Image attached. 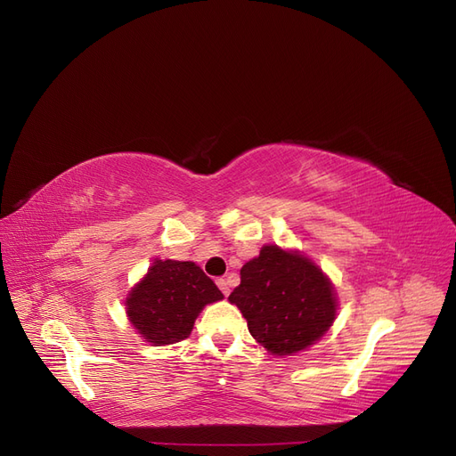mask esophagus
Instances as JSON below:
<instances>
[{
    "mask_svg": "<svg viewBox=\"0 0 456 456\" xmlns=\"http://www.w3.org/2000/svg\"><path fill=\"white\" fill-rule=\"evenodd\" d=\"M216 285H218V289L223 290V294H224V296H228V294H230V285H228V281H226V279H216Z\"/></svg>",
    "mask_w": 456,
    "mask_h": 456,
    "instance_id": "obj_1",
    "label": "esophagus"
}]
</instances>
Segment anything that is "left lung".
I'll return each mask as SVG.
<instances>
[{
    "label": "left lung",
    "mask_w": 456,
    "mask_h": 456,
    "mask_svg": "<svg viewBox=\"0 0 456 456\" xmlns=\"http://www.w3.org/2000/svg\"><path fill=\"white\" fill-rule=\"evenodd\" d=\"M247 319L248 332L273 354H292L315 343L336 319V294L309 258L277 245L241 268L228 296Z\"/></svg>",
    "instance_id": "obj_1"
}]
</instances>
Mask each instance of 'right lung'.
<instances>
[{
    "instance_id": "right-lung-1",
    "label": "right lung",
    "mask_w": 456,
    "mask_h": 456,
    "mask_svg": "<svg viewBox=\"0 0 456 456\" xmlns=\"http://www.w3.org/2000/svg\"><path fill=\"white\" fill-rule=\"evenodd\" d=\"M218 300L223 292L194 262L154 260L130 292L126 311L141 338L169 345L191 336L198 313Z\"/></svg>"
}]
</instances>
